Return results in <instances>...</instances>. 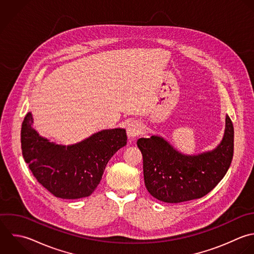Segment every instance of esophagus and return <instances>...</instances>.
Returning a JSON list of instances; mask_svg holds the SVG:
<instances>
[{
    "mask_svg": "<svg viewBox=\"0 0 254 254\" xmlns=\"http://www.w3.org/2000/svg\"><path fill=\"white\" fill-rule=\"evenodd\" d=\"M141 131V126L139 123L137 122H131L129 124H127V134L128 136V138L133 139L135 138Z\"/></svg>",
    "mask_w": 254,
    "mask_h": 254,
    "instance_id": "obj_1",
    "label": "esophagus"
}]
</instances>
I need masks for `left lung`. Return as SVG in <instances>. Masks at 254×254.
Listing matches in <instances>:
<instances>
[{
	"mask_svg": "<svg viewBox=\"0 0 254 254\" xmlns=\"http://www.w3.org/2000/svg\"><path fill=\"white\" fill-rule=\"evenodd\" d=\"M234 126L226 116L222 141L213 150L183 154L162 136L139 138L143 176L147 191L165 203L199 199L211 192L228 172L234 156Z\"/></svg>",
	"mask_w": 254,
	"mask_h": 254,
	"instance_id": "left-lung-1",
	"label": "left lung"
}]
</instances>
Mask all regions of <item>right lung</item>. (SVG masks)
Here are the masks:
<instances>
[{
	"label": "right lung",
	"mask_w": 254,
	"mask_h": 254,
	"mask_svg": "<svg viewBox=\"0 0 254 254\" xmlns=\"http://www.w3.org/2000/svg\"><path fill=\"white\" fill-rule=\"evenodd\" d=\"M31 112L21 125L24 161L36 180L61 199L90 196L102 180L111 157L127 144L125 128L103 129L71 145L56 144L33 128Z\"/></svg>",
	"instance_id": "1"
}]
</instances>
